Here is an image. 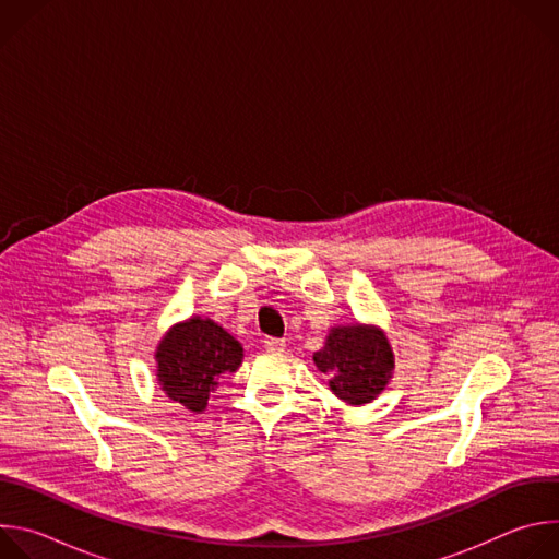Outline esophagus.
Masks as SVG:
<instances>
[{"label":"esophagus","mask_w":559,"mask_h":559,"mask_svg":"<svg viewBox=\"0 0 559 559\" xmlns=\"http://www.w3.org/2000/svg\"><path fill=\"white\" fill-rule=\"evenodd\" d=\"M263 347L267 352H272V354H281V352H285V341H281V338H265Z\"/></svg>","instance_id":"obj_1"}]
</instances>
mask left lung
Returning <instances> with one entry per match:
<instances>
[{"label":"left lung","instance_id":"1","mask_svg":"<svg viewBox=\"0 0 559 559\" xmlns=\"http://www.w3.org/2000/svg\"><path fill=\"white\" fill-rule=\"evenodd\" d=\"M316 367L330 376L332 391L349 405H365L384 389L393 369L391 347L380 330L365 325L334 328Z\"/></svg>","mask_w":559,"mask_h":559}]
</instances>
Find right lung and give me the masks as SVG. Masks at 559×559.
Returning <instances> with one entry per match:
<instances>
[{"mask_svg": "<svg viewBox=\"0 0 559 559\" xmlns=\"http://www.w3.org/2000/svg\"><path fill=\"white\" fill-rule=\"evenodd\" d=\"M243 360V347L210 318H190L170 330L156 349V376L170 401L203 412L210 389L221 373Z\"/></svg>", "mask_w": 559, "mask_h": 559, "instance_id": "1", "label": "right lung"}]
</instances>
